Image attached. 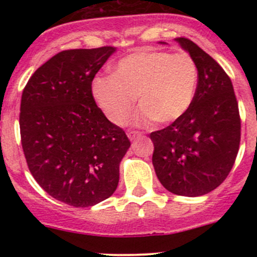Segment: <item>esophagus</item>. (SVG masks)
I'll return each mask as SVG.
<instances>
[{"instance_id":"1","label":"esophagus","mask_w":257,"mask_h":257,"mask_svg":"<svg viewBox=\"0 0 257 257\" xmlns=\"http://www.w3.org/2000/svg\"><path fill=\"white\" fill-rule=\"evenodd\" d=\"M138 137H141V134H139L138 132H128V138L131 139V141H136Z\"/></svg>"}]
</instances>
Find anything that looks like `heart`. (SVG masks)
Instances as JSON below:
<instances>
[{
    "label": "heart",
    "instance_id": "b5f03b06",
    "mask_svg": "<svg viewBox=\"0 0 257 257\" xmlns=\"http://www.w3.org/2000/svg\"><path fill=\"white\" fill-rule=\"evenodd\" d=\"M195 61L186 53L137 51L119 59L112 76H98L92 95L114 125L128 120L137 99L136 123L169 124L189 110L198 89Z\"/></svg>",
    "mask_w": 257,
    "mask_h": 257
}]
</instances>
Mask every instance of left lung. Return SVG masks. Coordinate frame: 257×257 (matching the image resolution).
I'll return each instance as SVG.
<instances>
[{"instance_id": "8db88e82", "label": "left lung", "mask_w": 257, "mask_h": 257, "mask_svg": "<svg viewBox=\"0 0 257 257\" xmlns=\"http://www.w3.org/2000/svg\"><path fill=\"white\" fill-rule=\"evenodd\" d=\"M175 42L198 66V89L188 112L150 134L153 165L168 191L194 198L216 189L229 175L239 152L241 123L234 87L220 64L188 38Z\"/></svg>"}]
</instances>
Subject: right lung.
Segmentation results:
<instances>
[{
    "label": "right lung",
    "instance_id": "add662e5",
    "mask_svg": "<svg viewBox=\"0 0 257 257\" xmlns=\"http://www.w3.org/2000/svg\"><path fill=\"white\" fill-rule=\"evenodd\" d=\"M114 47L59 52L33 73L21 99L28 169L56 200L88 208L113 195L131 147L97 107L92 82Z\"/></svg>",
    "mask_w": 257,
    "mask_h": 257
}]
</instances>
